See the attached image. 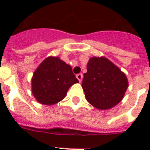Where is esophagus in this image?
<instances>
[{
  "mask_svg": "<svg viewBox=\"0 0 150 150\" xmlns=\"http://www.w3.org/2000/svg\"><path fill=\"white\" fill-rule=\"evenodd\" d=\"M76 78H77L78 80H79V82H82V78H83V75H82V73H79V74H77V75H76Z\"/></svg>",
  "mask_w": 150,
  "mask_h": 150,
  "instance_id": "34e87169",
  "label": "esophagus"
}]
</instances>
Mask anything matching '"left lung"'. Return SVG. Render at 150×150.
<instances>
[{"label": "left lung", "mask_w": 150, "mask_h": 150, "mask_svg": "<svg viewBox=\"0 0 150 150\" xmlns=\"http://www.w3.org/2000/svg\"><path fill=\"white\" fill-rule=\"evenodd\" d=\"M128 86L125 73L108 59H89L82 87L87 101L94 107L107 110L114 107L123 99Z\"/></svg>", "instance_id": "obj_1"}]
</instances>
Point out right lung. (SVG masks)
<instances>
[{
  "instance_id": "right-lung-1",
  "label": "right lung",
  "mask_w": 150,
  "mask_h": 150,
  "mask_svg": "<svg viewBox=\"0 0 150 150\" xmlns=\"http://www.w3.org/2000/svg\"><path fill=\"white\" fill-rule=\"evenodd\" d=\"M77 82L70 65L57 57H49L34 72L32 92L39 103L53 105L63 100L68 89Z\"/></svg>"
}]
</instances>
